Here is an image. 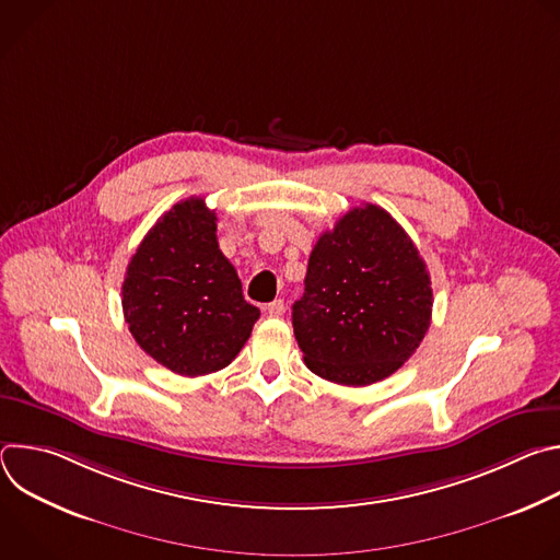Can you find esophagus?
<instances>
[{"label": "esophagus", "instance_id": "esophagus-1", "mask_svg": "<svg viewBox=\"0 0 560 560\" xmlns=\"http://www.w3.org/2000/svg\"><path fill=\"white\" fill-rule=\"evenodd\" d=\"M270 316H281L283 312H285V305H283V301L281 299H275L272 303H268L266 307H264Z\"/></svg>", "mask_w": 560, "mask_h": 560}]
</instances>
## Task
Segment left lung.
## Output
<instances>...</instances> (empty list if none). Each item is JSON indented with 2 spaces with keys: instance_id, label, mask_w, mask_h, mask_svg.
Listing matches in <instances>:
<instances>
[{
  "instance_id": "1",
  "label": "left lung",
  "mask_w": 560,
  "mask_h": 560,
  "mask_svg": "<svg viewBox=\"0 0 560 560\" xmlns=\"http://www.w3.org/2000/svg\"><path fill=\"white\" fill-rule=\"evenodd\" d=\"M432 318V281L408 232L374 203L318 236L292 326L307 370L370 385L401 368Z\"/></svg>"
}]
</instances>
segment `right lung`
<instances>
[{
	"label": "right lung",
	"mask_w": 560,
	"mask_h": 560,
	"mask_svg": "<svg viewBox=\"0 0 560 560\" xmlns=\"http://www.w3.org/2000/svg\"><path fill=\"white\" fill-rule=\"evenodd\" d=\"M121 305L139 348L182 376L230 365L261 314L219 250L217 214L201 197L175 203L148 230L128 264Z\"/></svg>",
	"instance_id": "obj_1"
}]
</instances>
